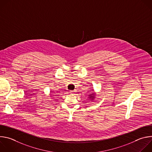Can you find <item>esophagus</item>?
<instances>
[{"label":"esophagus","instance_id":"esophagus-1","mask_svg":"<svg viewBox=\"0 0 152 152\" xmlns=\"http://www.w3.org/2000/svg\"><path fill=\"white\" fill-rule=\"evenodd\" d=\"M70 93L71 94H75V91H70Z\"/></svg>","mask_w":152,"mask_h":152}]
</instances>
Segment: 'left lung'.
<instances>
[{"mask_svg": "<svg viewBox=\"0 0 152 152\" xmlns=\"http://www.w3.org/2000/svg\"><path fill=\"white\" fill-rule=\"evenodd\" d=\"M90 98H91H91H93V97H94V96H92V94H91V95H90Z\"/></svg>", "mask_w": 152, "mask_h": 152, "instance_id": "left-lung-1", "label": "left lung"}]
</instances>
